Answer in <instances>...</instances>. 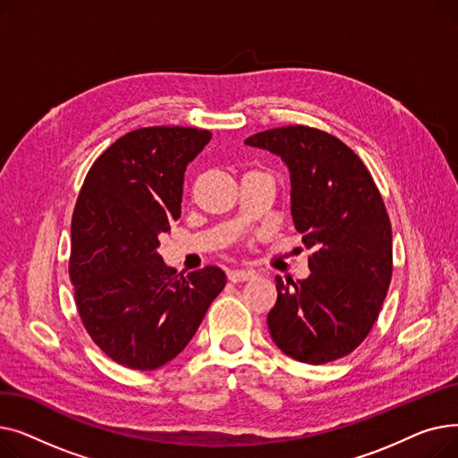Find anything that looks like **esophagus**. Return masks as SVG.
<instances>
[{"instance_id": "34e87169", "label": "esophagus", "mask_w": 458, "mask_h": 458, "mask_svg": "<svg viewBox=\"0 0 458 458\" xmlns=\"http://www.w3.org/2000/svg\"><path fill=\"white\" fill-rule=\"evenodd\" d=\"M254 276H256V271H250V269H237V271L228 273L230 282H245V280H250Z\"/></svg>"}]
</instances>
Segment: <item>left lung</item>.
I'll return each mask as SVG.
<instances>
[{
    "mask_svg": "<svg viewBox=\"0 0 458 458\" xmlns=\"http://www.w3.org/2000/svg\"><path fill=\"white\" fill-rule=\"evenodd\" d=\"M247 147L278 156L290 171L292 215L310 276H276L267 325L276 347L299 362L327 364L352 352L378 318L392 280V225L360 157L316 128L259 131Z\"/></svg>",
    "mask_w": 458,
    "mask_h": 458,
    "instance_id": "1",
    "label": "left lung"
}]
</instances>
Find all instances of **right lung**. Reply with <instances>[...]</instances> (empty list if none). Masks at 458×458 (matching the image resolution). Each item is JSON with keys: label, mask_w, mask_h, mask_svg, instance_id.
I'll return each mask as SVG.
<instances>
[{"label": "right lung", "mask_w": 458, "mask_h": 458, "mask_svg": "<svg viewBox=\"0 0 458 458\" xmlns=\"http://www.w3.org/2000/svg\"><path fill=\"white\" fill-rule=\"evenodd\" d=\"M211 133L154 126L114 140L94 161L72 216L70 278L81 321L116 364L150 371L176 358L226 285L208 266L187 276L159 256L182 215L183 174Z\"/></svg>", "instance_id": "obj_1"}]
</instances>
